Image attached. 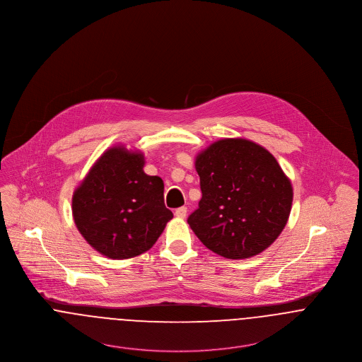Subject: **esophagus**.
<instances>
[{
	"mask_svg": "<svg viewBox=\"0 0 362 362\" xmlns=\"http://www.w3.org/2000/svg\"><path fill=\"white\" fill-rule=\"evenodd\" d=\"M186 214H187V208H186V206H180V208H177V209L175 211V216L179 217V218H185Z\"/></svg>",
	"mask_w": 362,
	"mask_h": 362,
	"instance_id": "34e87169",
	"label": "esophagus"
}]
</instances>
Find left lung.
Here are the masks:
<instances>
[{
	"mask_svg": "<svg viewBox=\"0 0 362 362\" xmlns=\"http://www.w3.org/2000/svg\"><path fill=\"white\" fill-rule=\"evenodd\" d=\"M202 198L189 216L213 253L249 258L269 247L287 224L293 186L276 158L243 138H226L195 157Z\"/></svg>",
	"mask_w": 362,
	"mask_h": 362,
	"instance_id": "obj_1",
	"label": "left lung"
}]
</instances>
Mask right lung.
Returning a JSON list of instances; mask_svg holds the SVG:
<instances>
[{
    "label": "right lung",
    "instance_id": "1",
    "mask_svg": "<svg viewBox=\"0 0 362 362\" xmlns=\"http://www.w3.org/2000/svg\"><path fill=\"white\" fill-rule=\"evenodd\" d=\"M145 157L126 146L107 149L74 192L79 233L98 253L126 259L148 252L173 217L164 182L144 172Z\"/></svg>",
    "mask_w": 362,
    "mask_h": 362
}]
</instances>
